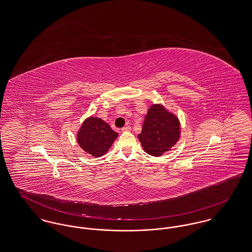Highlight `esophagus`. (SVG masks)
Returning <instances> with one entry per match:
<instances>
[{"label": "esophagus", "mask_w": 252, "mask_h": 252, "mask_svg": "<svg viewBox=\"0 0 252 252\" xmlns=\"http://www.w3.org/2000/svg\"><path fill=\"white\" fill-rule=\"evenodd\" d=\"M130 130H131V127H130L129 126H124V127L122 128V131H123V132H126V131H130Z\"/></svg>", "instance_id": "obj_1"}]
</instances>
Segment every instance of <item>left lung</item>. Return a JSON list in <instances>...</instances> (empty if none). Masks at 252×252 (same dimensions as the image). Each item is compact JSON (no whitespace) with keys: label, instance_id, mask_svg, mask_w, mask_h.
Listing matches in <instances>:
<instances>
[{"label":"left lung","instance_id":"left-lung-1","mask_svg":"<svg viewBox=\"0 0 252 252\" xmlns=\"http://www.w3.org/2000/svg\"><path fill=\"white\" fill-rule=\"evenodd\" d=\"M138 138L149 155L161 156L172 148L180 138L179 120L163 105L152 104Z\"/></svg>","mask_w":252,"mask_h":252}]
</instances>
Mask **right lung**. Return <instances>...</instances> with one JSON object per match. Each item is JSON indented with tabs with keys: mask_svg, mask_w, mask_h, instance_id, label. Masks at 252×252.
Segmentation results:
<instances>
[{
	"mask_svg": "<svg viewBox=\"0 0 252 252\" xmlns=\"http://www.w3.org/2000/svg\"><path fill=\"white\" fill-rule=\"evenodd\" d=\"M117 137L118 133L102 119L89 117L82 125L77 135V142L90 155L101 157L107 152Z\"/></svg>",
	"mask_w": 252,
	"mask_h": 252,
	"instance_id": "right-lung-1",
	"label": "right lung"
}]
</instances>
